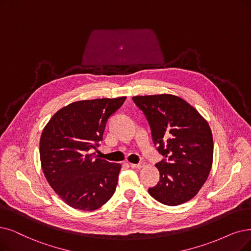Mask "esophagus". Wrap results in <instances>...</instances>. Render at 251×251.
<instances>
[{
    "label": "esophagus",
    "instance_id": "34e87169",
    "mask_svg": "<svg viewBox=\"0 0 251 251\" xmlns=\"http://www.w3.org/2000/svg\"><path fill=\"white\" fill-rule=\"evenodd\" d=\"M129 166H131L133 169H140L143 166V164H129Z\"/></svg>",
    "mask_w": 251,
    "mask_h": 251
}]
</instances>
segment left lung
Here are the masks:
<instances>
[{"label": "left lung", "instance_id": "obj_1", "mask_svg": "<svg viewBox=\"0 0 251 251\" xmlns=\"http://www.w3.org/2000/svg\"><path fill=\"white\" fill-rule=\"evenodd\" d=\"M134 103L144 113L153 143L164 158L155 164L158 183L148 193L159 203L177 206L193 199L212 167L213 138L197 110L173 95L137 96Z\"/></svg>", "mask_w": 251, "mask_h": 251}]
</instances>
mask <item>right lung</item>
I'll return each mask as SVG.
<instances>
[{
    "label": "right lung",
    "mask_w": 251,
    "mask_h": 251,
    "mask_svg": "<svg viewBox=\"0 0 251 251\" xmlns=\"http://www.w3.org/2000/svg\"><path fill=\"white\" fill-rule=\"evenodd\" d=\"M126 97L78 101L57 111L40 139V159L48 183L75 209L92 211L115 192L120 165L91 153L100 146L109 117Z\"/></svg>",
    "instance_id": "right-lung-1"
}]
</instances>
